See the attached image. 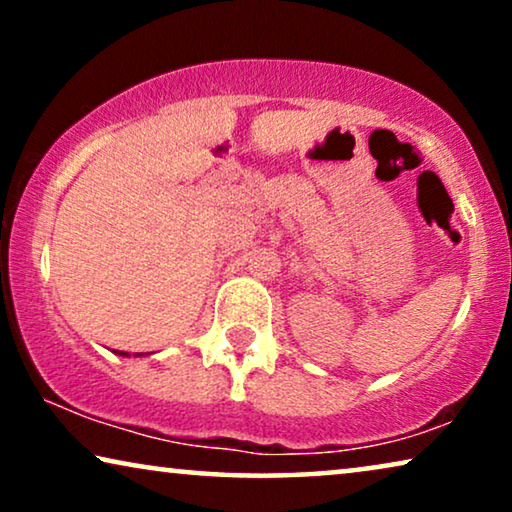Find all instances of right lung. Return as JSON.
I'll return each instance as SVG.
<instances>
[{
  "instance_id": "obj_1",
  "label": "right lung",
  "mask_w": 512,
  "mask_h": 512,
  "mask_svg": "<svg viewBox=\"0 0 512 512\" xmlns=\"http://www.w3.org/2000/svg\"><path fill=\"white\" fill-rule=\"evenodd\" d=\"M116 354H121V356H130L128 352H116ZM135 356H142V354H135Z\"/></svg>"
}]
</instances>
